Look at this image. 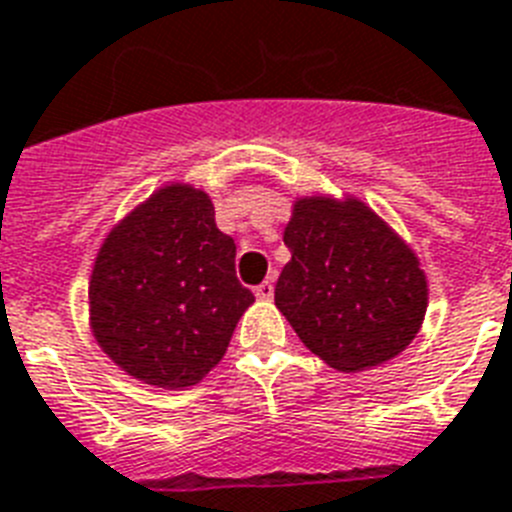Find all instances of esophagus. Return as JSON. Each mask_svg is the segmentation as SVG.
<instances>
[{
	"instance_id": "34e87169",
	"label": "esophagus",
	"mask_w": 512,
	"mask_h": 512,
	"mask_svg": "<svg viewBox=\"0 0 512 512\" xmlns=\"http://www.w3.org/2000/svg\"><path fill=\"white\" fill-rule=\"evenodd\" d=\"M253 293H256V298H259V301H269V298L274 295V282L264 280L259 287H256V290H253Z\"/></svg>"
}]
</instances>
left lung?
<instances>
[{"label":"left lung","instance_id":"obj_1","mask_svg":"<svg viewBox=\"0 0 512 512\" xmlns=\"http://www.w3.org/2000/svg\"><path fill=\"white\" fill-rule=\"evenodd\" d=\"M285 246L293 259L274 303L311 353L350 374L411 345L429 301L426 274L377 211L358 198H298Z\"/></svg>","mask_w":512,"mask_h":512}]
</instances>
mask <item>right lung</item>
<instances>
[{
  "label": "right lung",
  "mask_w": 512,
  "mask_h": 512,
  "mask_svg": "<svg viewBox=\"0 0 512 512\" xmlns=\"http://www.w3.org/2000/svg\"><path fill=\"white\" fill-rule=\"evenodd\" d=\"M88 303L96 342L122 371L183 390L222 361L253 293L235 277V240L219 232L211 198L172 183L104 238Z\"/></svg>",
  "instance_id": "obj_1"
}]
</instances>
